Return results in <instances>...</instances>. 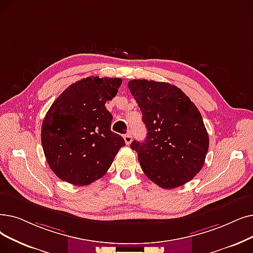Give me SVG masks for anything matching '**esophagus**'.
I'll return each mask as SVG.
<instances>
[{
  "mask_svg": "<svg viewBox=\"0 0 253 253\" xmlns=\"http://www.w3.org/2000/svg\"><path fill=\"white\" fill-rule=\"evenodd\" d=\"M124 140H125V142L127 145H129L131 141H132V136H131V134L130 133H127V134H125L124 135Z\"/></svg>",
  "mask_w": 253,
  "mask_h": 253,
  "instance_id": "obj_1",
  "label": "esophagus"
}]
</instances>
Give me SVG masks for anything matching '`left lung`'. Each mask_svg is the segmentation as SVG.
Wrapping results in <instances>:
<instances>
[{"label":"left lung","instance_id":"1","mask_svg":"<svg viewBox=\"0 0 253 253\" xmlns=\"http://www.w3.org/2000/svg\"><path fill=\"white\" fill-rule=\"evenodd\" d=\"M147 127L144 141L131 149L147 177L164 189L191 181L202 169L209 135L202 115L181 89L169 83L132 80L128 83Z\"/></svg>","mask_w":253,"mask_h":253}]
</instances>
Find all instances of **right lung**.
<instances>
[{
  "mask_svg": "<svg viewBox=\"0 0 253 253\" xmlns=\"http://www.w3.org/2000/svg\"><path fill=\"white\" fill-rule=\"evenodd\" d=\"M121 79L90 76L69 85L43 120L41 142L56 175L73 185H89L111 168L124 138L111 130L105 102L117 95Z\"/></svg>",
  "mask_w": 253,
  "mask_h": 253,
  "instance_id": "obj_1",
  "label": "right lung"
}]
</instances>
